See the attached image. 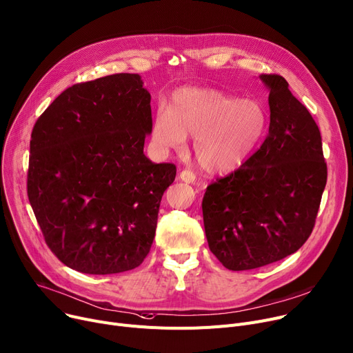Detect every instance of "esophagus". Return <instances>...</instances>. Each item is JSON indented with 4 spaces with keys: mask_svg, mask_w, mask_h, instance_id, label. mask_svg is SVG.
I'll use <instances>...</instances> for the list:
<instances>
[{
    "mask_svg": "<svg viewBox=\"0 0 353 353\" xmlns=\"http://www.w3.org/2000/svg\"><path fill=\"white\" fill-rule=\"evenodd\" d=\"M180 180L184 181V183H194L196 181V174L190 170H183L180 172Z\"/></svg>",
    "mask_w": 353,
    "mask_h": 353,
    "instance_id": "34e87169",
    "label": "esophagus"
}]
</instances>
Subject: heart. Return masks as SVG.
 Masks as SVG:
<instances>
[{"label":"heart","mask_w":353,"mask_h":353,"mask_svg":"<svg viewBox=\"0 0 353 353\" xmlns=\"http://www.w3.org/2000/svg\"><path fill=\"white\" fill-rule=\"evenodd\" d=\"M265 128V112L255 101H236L216 89L184 88L174 93L170 108H157L153 139L163 149L180 150L189 134L194 137L193 148L200 166L225 173L248 160Z\"/></svg>","instance_id":"heart-1"}]
</instances>
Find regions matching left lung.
Instances as JSON below:
<instances>
[{
  "instance_id": "1",
  "label": "left lung",
  "mask_w": 353,
  "mask_h": 353,
  "mask_svg": "<svg viewBox=\"0 0 353 353\" xmlns=\"http://www.w3.org/2000/svg\"><path fill=\"white\" fill-rule=\"evenodd\" d=\"M270 89V132L232 173L216 179L203 197L205 237L231 271L260 268L298 251L311 236L327 169L314 117L276 74Z\"/></svg>"
}]
</instances>
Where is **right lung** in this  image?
Returning a JSON list of instances; mask_svg holds the SVG:
<instances>
[{"label":"right lung","mask_w":353,"mask_h":353,"mask_svg":"<svg viewBox=\"0 0 353 353\" xmlns=\"http://www.w3.org/2000/svg\"><path fill=\"white\" fill-rule=\"evenodd\" d=\"M150 93L137 74L75 83L45 109L30 142L27 193L46 245L66 267L133 270L153 244L173 163L145 153Z\"/></svg>","instance_id":"add662e5"}]
</instances>
